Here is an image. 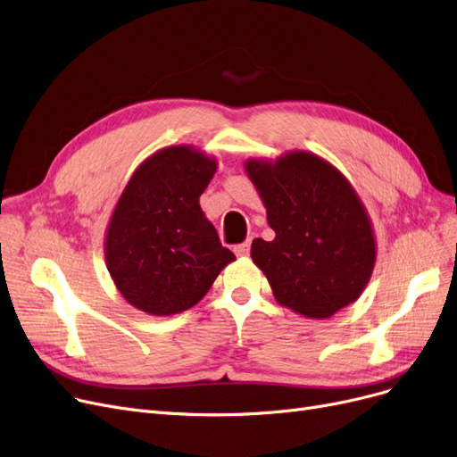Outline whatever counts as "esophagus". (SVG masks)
<instances>
[{"mask_svg":"<svg viewBox=\"0 0 457 457\" xmlns=\"http://www.w3.org/2000/svg\"><path fill=\"white\" fill-rule=\"evenodd\" d=\"M233 252L239 255V257H245V255H248L250 253V241H246V243H243V245H237L235 248H233Z\"/></svg>","mask_w":457,"mask_h":457,"instance_id":"obj_1","label":"esophagus"}]
</instances>
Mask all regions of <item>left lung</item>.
I'll return each instance as SVG.
<instances>
[{"mask_svg":"<svg viewBox=\"0 0 457 457\" xmlns=\"http://www.w3.org/2000/svg\"><path fill=\"white\" fill-rule=\"evenodd\" d=\"M245 168L276 233L270 243L255 239L250 252L276 301L327 320L359 299L377 250L368 212L345 177L306 151L276 162L252 158Z\"/></svg>","mask_w":457,"mask_h":457,"instance_id":"8db88e82","label":"left lung"}]
</instances>
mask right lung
Instances as JSON below:
<instances>
[{"label":"right lung","mask_w":457,"mask_h":457,"mask_svg":"<svg viewBox=\"0 0 457 457\" xmlns=\"http://www.w3.org/2000/svg\"><path fill=\"white\" fill-rule=\"evenodd\" d=\"M214 171V158L173 145L132 173L108 224L104 253L115 287L134 308L185 312L235 260L200 207Z\"/></svg>","instance_id":"right-lung-1"}]
</instances>
